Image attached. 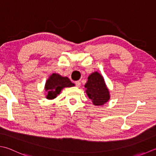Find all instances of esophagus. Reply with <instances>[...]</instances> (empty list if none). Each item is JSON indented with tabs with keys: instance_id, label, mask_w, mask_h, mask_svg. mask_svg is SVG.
Segmentation results:
<instances>
[{
	"instance_id": "esophagus-1",
	"label": "esophagus",
	"mask_w": 156,
	"mask_h": 156,
	"mask_svg": "<svg viewBox=\"0 0 156 156\" xmlns=\"http://www.w3.org/2000/svg\"><path fill=\"white\" fill-rule=\"evenodd\" d=\"M75 84L76 86L77 87H80V85H81V82L80 81H76L75 82Z\"/></svg>"
}]
</instances>
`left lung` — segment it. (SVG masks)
<instances>
[{"label": "left lung", "mask_w": 156, "mask_h": 156, "mask_svg": "<svg viewBox=\"0 0 156 156\" xmlns=\"http://www.w3.org/2000/svg\"><path fill=\"white\" fill-rule=\"evenodd\" d=\"M88 98L95 105H102L109 99V90L106 87L104 79L98 72H94L88 77L85 84Z\"/></svg>", "instance_id": "obj_1"}]
</instances>
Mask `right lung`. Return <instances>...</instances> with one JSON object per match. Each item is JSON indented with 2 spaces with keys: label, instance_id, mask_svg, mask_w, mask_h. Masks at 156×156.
I'll list each match as a JSON object with an SVG mask.
<instances>
[{
  "label": "right lung",
  "instance_id": "right-lung-1",
  "mask_svg": "<svg viewBox=\"0 0 156 156\" xmlns=\"http://www.w3.org/2000/svg\"><path fill=\"white\" fill-rule=\"evenodd\" d=\"M74 84L68 77H62L59 74H53L46 82L45 90H47V98L53 99L65 87H74Z\"/></svg>",
  "mask_w": 156,
  "mask_h": 156
}]
</instances>
